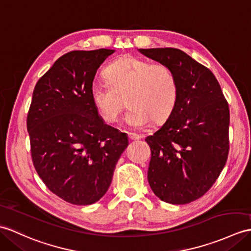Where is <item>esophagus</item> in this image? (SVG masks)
Returning <instances> with one entry per match:
<instances>
[{"instance_id": "esophagus-1", "label": "esophagus", "mask_w": 251, "mask_h": 251, "mask_svg": "<svg viewBox=\"0 0 251 251\" xmlns=\"http://www.w3.org/2000/svg\"><path fill=\"white\" fill-rule=\"evenodd\" d=\"M128 138H129V140H139L140 138H141V136L137 135V133L129 132V133H128Z\"/></svg>"}]
</instances>
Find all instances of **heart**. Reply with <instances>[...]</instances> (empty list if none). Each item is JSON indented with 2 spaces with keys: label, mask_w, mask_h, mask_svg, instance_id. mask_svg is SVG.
<instances>
[{
  "label": "heart",
  "mask_w": 251,
  "mask_h": 251,
  "mask_svg": "<svg viewBox=\"0 0 251 251\" xmlns=\"http://www.w3.org/2000/svg\"><path fill=\"white\" fill-rule=\"evenodd\" d=\"M106 82L91 86V99L106 123H114L125 106L129 110L123 123L131 129L148 127L153 120L169 118L176 104L178 83L164 63H151L136 56L114 61L104 71Z\"/></svg>",
  "instance_id": "obj_1"
}]
</instances>
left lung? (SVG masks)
<instances>
[{
    "mask_svg": "<svg viewBox=\"0 0 251 251\" xmlns=\"http://www.w3.org/2000/svg\"><path fill=\"white\" fill-rule=\"evenodd\" d=\"M176 75L178 96L168 120L145 138L152 152L148 180L170 204H187L212 187L229 153L230 112L208 68L176 48L139 49Z\"/></svg>",
    "mask_w": 251,
    "mask_h": 251,
    "instance_id": "8db88e82",
    "label": "left lung"
}]
</instances>
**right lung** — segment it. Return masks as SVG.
Segmentation results:
<instances>
[{
    "label": "right lung",
    "instance_id": "right-lung-1",
    "mask_svg": "<svg viewBox=\"0 0 251 251\" xmlns=\"http://www.w3.org/2000/svg\"><path fill=\"white\" fill-rule=\"evenodd\" d=\"M114 50L71 51L35 85L27 131L35 169L45 185L75 205L106 194L128 137L108 126L91 99L97 69Z\"/></svg>",
    "mask_w": 251,
    "mask_h": 251
}]
</instances>
